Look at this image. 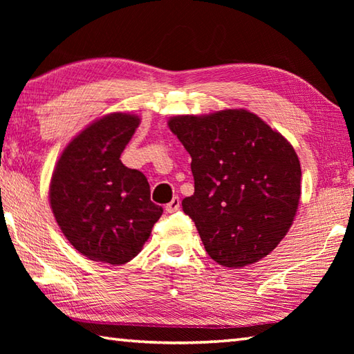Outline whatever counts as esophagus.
<instances>
[{"instance_id":"obj_1","label":"esophagus","mask_w":354,"mask_h":354,"mask_svg":"<svg viewBox=\"0 0 354 354\" xmlns=\"http://www.w3.org/2000/svg\"><path fill=\"white\" fill-rule=\"evenodd\" d=\"M179 207H181V201H179V198H173L167 205H165V212L167 213H175L179 209Z\"/></svg>"}]
</instances>
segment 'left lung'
Here are the masks:
<instances>
[{
  "label": "left lung",
  "instance_id": "8db88e82",
  "mask_svg": "<svg viewBox=\"0 0 354 354\" xmlns=\"http://www.w3.org/2000/svg\"><path fill=\"white\" fill-rule=\"evenodd\" d=\"M192 156L194 193L183 201L205 251L243 268L275 250L301 194V167L281 133L252 112L227 109L169 120Z\"/></svg>",
  "mask_w": 354,
  "mask_h": 354
}]
</instances>
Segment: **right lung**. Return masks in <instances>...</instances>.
<instances>
[{"mask_svg":"<svg viewBox=\"0 0 354 354\" xmlns=\"http://www.w3.org/2000/svg\"><path fill=\"white\" fill-rule=\"evenodd\" d=\"M140 124L115 112L82 131L59 158L50 204L68 242L85 257L124 265L142 250L162 208L140 170L120 160Z\"/></svg>","mask_w":354,"mask_h":354,"instance_id":"add662e5","label":"right lung"}]
</instances>
